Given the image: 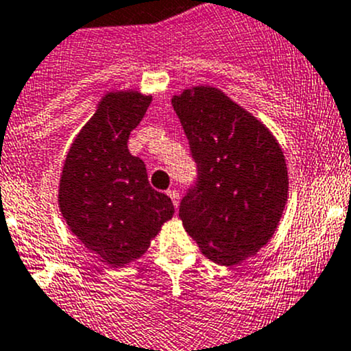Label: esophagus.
<instances>
[{
  "instance_id": "1",
  "label": "esophagus",
  "mask_w": 351,
  "mask_h": 351,
  "mask_svg": "<svg viewBox=\"0 0 351 351\" xmlns=\"http://www.w3.org/2000/svg\"><path fill=\"white\" fill-rule=\"evenodd\" d=\"M168 197L173 200V205H175V208H178V204H180V193L176 192V190H168Z\"/></svg>"
}]
</instances>
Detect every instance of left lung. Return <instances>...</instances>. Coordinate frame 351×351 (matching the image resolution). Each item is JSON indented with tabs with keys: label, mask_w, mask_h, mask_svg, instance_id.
<instances>
[{
	"label": "left lung",
	"mask_w": 351,
	"mask_h": 351,
	"mask_svg": "<svg viewBox=\"0 0 351 351\" xmlns=\"http://www.w3.org/2000/svg\"><path fill=\"white\" fill-rule=\"evenodd\" d=\"M171 104L198 171L180 219L208 260L239 265L270 241L282 217L284 153L260 120L217 88L185 90Z\"/></svg>",
	"instance_id": "obj_1"
}]
</instances>
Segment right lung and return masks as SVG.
<instances>
[{"mask_svg": "<svg viewBox=\"0 0 351 351\" xmlns=\"http://www.w3.org/2000/svg\"><path fill=\"white\" fill-rule=\"evenodd\" d=\"M151 100L137 91L105 95L71 144L59 183V207L73 234L113 267L143 256L175 212L127 147Z\"/></svg>", "mask_w": 351, "mask_h": 351, "instance_id": "right-lung-1", "label": "right lung"}]
</instances>
